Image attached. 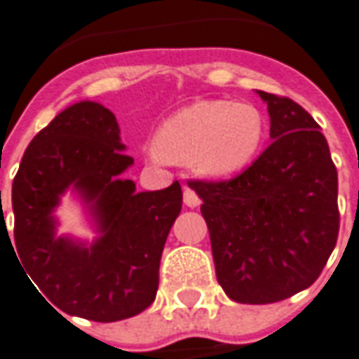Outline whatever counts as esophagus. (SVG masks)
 <instances>
[{"mask_svg": "<svg viewBox=\"0 0 359 359\" xmlns=\"http://www.w3.org/2000/svg\"><path fill=\"white\" fill-rule=\"evenodd\" d=\"M184 203L187 205V208H199V205H201V197L197 196L196 189H191V187H185Z\"/></svg>", "mask_w": 359, "mask_h": 359, "instance_id": "obj_1", "label": "esophagus"}]
</instances>
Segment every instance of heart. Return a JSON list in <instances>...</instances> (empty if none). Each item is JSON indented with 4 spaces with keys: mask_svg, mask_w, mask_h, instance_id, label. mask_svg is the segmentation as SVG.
I'll list each match as a JSON object with an SVG mask.
<instances>
[{
    "mask_svg": "<svg viewBox=\"0 0 359 359\" xmlns=\"http://www.w3.org/2000/svg\"><path fill=\"white\" fill-rule=\"evenodd\" d=\"M266 136V118L251 102L197 100L168 118L151 146L158 162H191L205 175L239 172L255 160Z\"/></svg>",
    "mask_w": 359,
    "mask_h": 359,
    "instance_id": "b5f03b06",
    "label": "heart"
}]
</instances>
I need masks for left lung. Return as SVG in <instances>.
<instances>
[{
  "label": "left lung",
  "instance_id": "left-lung-1",
  "mask_svg": "<svg viewBox=\"0 0 359 359\" xmlns=\"http://www.w3.org/2000/svg\"><path fill=\"white\" fill-rule=\"evenodd\" d=\"M273 144L231 180H189L201 199L219 285L241 304L309 288L338 241V172L316 120L292 98L259 90Z\"/></svg>",
  "mask_w": 359,
  "mask_h": 359
}]
</instances>
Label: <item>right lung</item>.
I'll use <instances>...</instances> for the list:
<instances>
[{"mask_svg": "<svg viewBox=\"0 0 359 359\" xmlns=\"http://www.w3.org/2000/svg\"><path fill=\"white\" fill-rule=\"evenodd\" d=\"M122 150L114 114L76 102L31 140L11 189L17 257L39 294L95 322L130 318L154 302L163 245L182 211L180 182L136 194L132 180L118 177L134 163ZM71 184L93 203L103 231L93 248L54 237L52 209Z\"/></svg>", "mask_w": 359, "mask_h": 359, "instance_id": "right-lung-1", "label": "right lung"}]
</instances>
